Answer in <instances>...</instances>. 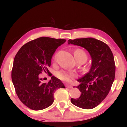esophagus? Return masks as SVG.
I'll use <instances>...</instances> for the list:
<instances>
[{
  "instance_id": "esophagus-1",
  "label": "esophagus",
  "mask_w": 127,
  "mask_h": 127,
  "mask_svg": "<svg viewBox=\"0 0 127 127\" xmlns=\"http://www.w3.org/2000/svg\"><path fill=\"white\" fill-rule=\"evenodd\" d=\"M66 87L68 88V89H72V88H73V86L72 85H66Z\"/></svg>"
}]
</instances>
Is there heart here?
I'll list each match as a JSON object with an SVG mask.
<instances>
[{
	"label": "heart",
	"instance_id": "heart-1",
	"mask_svg": "<svg viewBox=\"0 0 127 127\" xmlns=\"http://www.w3.org/2000/svg\"><path fill=\"white\" fill-rule=\"evenodd\" d=\"M74 54L82 56V57H85L87 58L86 54L85 53L84 51L81 50V49H77V50L75 51ZM56 57H57V54H55L54 57V59L56 58ZM57 76L58 77V78L62 81L65 82H70L72 79L76 77V74L74 72H68L64 71V70H61V71L57 73Z\"/></svg>",
	"mask_w": 127,
	"mask_h": 127
}]
</instances>
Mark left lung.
Here are the masks:
<instances>
[{
    "label": "left lung",
    "mask_w": 127,
    "mask_h": 127,
    "mask_svg": "<svg viewBox=\"0 0 127 127\" xmlns=\"http://www.w3.org/2000/svg\"><path fill=\"white\" fill-rule=\"evenodd\" d=\"M68 44L85 48L92 60L89 72L77 80L80 83L77 88L81 92V96L76 99L72 98L71 102L82 109H93L106 97L114 81L115 65L113 53L105 43L94 38L70 39Z\"/></svg>",
    "instance_id": "1"
}]
</instances>
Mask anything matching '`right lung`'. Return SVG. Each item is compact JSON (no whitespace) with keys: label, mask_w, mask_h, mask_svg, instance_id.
<instances>
[{"label":"right lung","mask_w":127,"mask_h":127,"mask_svg":"<svg viewBox=\"0 0 127 127\" xmlns=\"http://www.w3.org/2000/svg\"><path fill=\"white\" fill-rule=\"evenodd\" d=\"M66 41L41 37L26 43L15 56L12 70V80L18 98L23 104L33 110L50 106L54 100V94L60 88H65L62 82L51 76L48 68L56 49ZM42 71L48 72L51 79L42 83Z\"/></svg>","instance_id":"obj_1"}]
</instances>
